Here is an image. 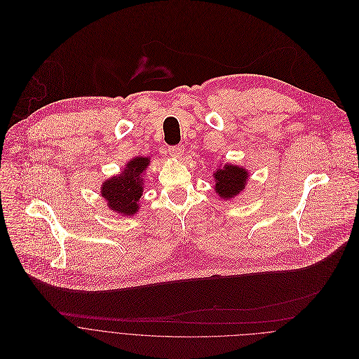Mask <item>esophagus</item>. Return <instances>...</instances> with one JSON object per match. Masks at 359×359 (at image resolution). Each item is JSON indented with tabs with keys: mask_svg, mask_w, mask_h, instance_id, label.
Returning <instances> with one entry per match:
<instances>
[{
	"mask_svg": "<svg viewBox=\"0 0 359 359\" xmlns=\"http://www.w3.org/2000/svg\"><path fill=\"white\" fill-rule=\"evenodd\" d=\"M170 156L174 158H181L184 156V146L182 144H177V146H171L168 149Z\"/></svg>",
	"mask_w": 359,
	"mask_h": 359,
	"instance_id": "esophagus-1",
	"label": "esophagus"
}]
</instances>
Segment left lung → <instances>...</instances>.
<instances>
[{"instance_id": "8db88e82", "label": "left lung", "mask_w": 359, "mask_h": 359, "mask_svg": "<svg viewBox=\"0 0 359 359\" xmlns=\"http://www.w3.org/2000/svg\"><path fill=\"white\" fill-rule=\"evenodd\" d=\"M213 177L217 194L228 199L238 195L245 188L248 172L236 165H225L222 170L215 172Z\"/></svg>"}]
</instances>
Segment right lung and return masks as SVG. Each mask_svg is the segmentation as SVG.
<instances>
[{
  "mask_svg": "<svg viewBox=\"0 0 359 359\" xmlns=\"http://www.w3.org/2000/svg\"><path fill=\"white\" fill-rule=\"evenodd\" d=\"M149 163L150 160L146 157H135L127 164L123 174L103 184L102 196L107 201L109 208L124 215H134L137 212L140 208L138 199L142 194L141 174Z\"/></svg>",
  "mask_w": 359,
  "mask_h": 359,
  "instance_id": "add662e5",
  "label": "right lung"
}]
</instances>
